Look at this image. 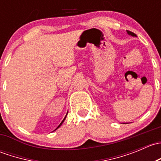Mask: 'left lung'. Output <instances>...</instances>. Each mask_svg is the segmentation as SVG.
Here are the masks:
<instances>
[{"label": "left lung", "instance_id": "left-lung-1", "mask_svg": "<svg viewBox=\"0 0 161 161\" xmlns=\"http://www.w3.org/2000/svg\"><path fill=\"white\" fill-rule=\"evenodd\" d=\"M127 33L129 34V36H136V34L133 33V32H130V31H129V30H127Z\"/></svg>", "mask_w": 161, "mask_h": 161}]
</instances>
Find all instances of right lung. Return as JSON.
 Masks as SVG:
<instances>
[{
    "mask_svg": "<svg viewBox=\"0 0 161 161\" xmlns=\"http://www.w3.org/2000/svg\"><path fill=\"white\" fill-rule=\"evenodd\" d=\"M67 114H68V113H67ZM66 117H67V114H66V115H65V117H64V119H63V121H61V124H60V125H58V128H57V129H55V130H57V129H58V128H59V127H60V126H61V125H62V124H63V122H64V120H65ZM55 130H54V131H55Z\"/></svg>",
    "mask_w": 161,
    "mask_h": 161,
    "instance_id": "right-lung-1",
    "label": "right lung"
}]
</instances>
